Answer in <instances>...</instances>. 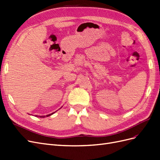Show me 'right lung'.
Listing matches in <instances>:
<instances>
[{
	"label": "right lung",
	"mask_w": 160,
	"mask_h": 160,
	"mask_svg": "<svg viewBox=\"0 0 160 160\" xmlns=\"http://www.w3.org/2000/svg\"><path fill=\"white\" fill-rule=\"evenodd\" d=\"M54 112H53V113H52V114H48V115H46V117H49V116H50V115H52V114H53ZM36 117H37V116H36ZM46 117V116H40V118H44Z\"/></svg>",
	"instance_id": "1"
}]
</instances>
